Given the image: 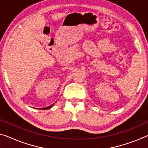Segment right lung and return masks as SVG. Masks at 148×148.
<instances>
[{"label":"right lung","instance_id":"add662e5","mask_svg":"<svg viewBox=\"0 0 148 148\" xmlns=\"http://www.w3.org/2000/svg\"><path fill=\"white\" fill-rule=\"evenodd\" d=\"M53 105V104H51V105H50V106H47V107H45V108H41L42 109V110H45V109H49V108H50L51 107H52V106Z\"/></svg>","mask_w":148,"mask_h":148}]
</instances>
